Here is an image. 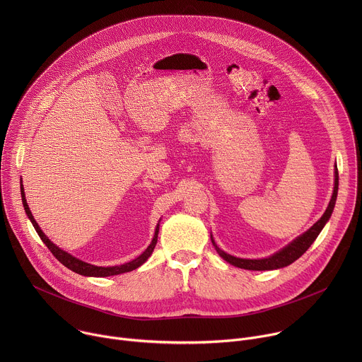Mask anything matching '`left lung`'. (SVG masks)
<instances>
[{
	"label": "left lung",
	"instance_id": "1",
	"mask_svg": "<svg viewBox=\"0 0 362 362\" xmlns=\"http://www.w3.org/2000/svg\"><path fill=\"white\" fill-rule=\"evenodd\" d=\"M337 194H338V169L335 166V182H334V192H332V197L329 200V204L327 211L324 212V215L321 216V219L314 223L313 228H309L305 233H302L300 236H298L295 240H292L288 246H285L284 249H281L279 252L274 253L272 256L264 257V259H242V257H236L232 256L226 252H223L214 240L212 235V243L216 249V252L223 257L226 262H229L233 267H238L240 269H249V271H272V269H279L284 267L291 265L292 262H295L298 257H300L308 247L314 243V240L318 238V235L321 233L322 228L325 226V223L329 221L332 211H334V206L337 202Z\"/></svg>",
	"mask_w": 362,
	"mask_h": 362
}]
</instances>
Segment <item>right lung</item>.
Returning <instances> with one entry per match:
<instances>
[{
  "label": "right lung",
  "mask_w": 362,
  "mask_h": 362,
  "mask_svg": "<svg viewBox=\"0 0 362 362\" xmlns=\"http://www.w3.org/2000/svg\"><path fill=\"white\" fill-rule=\"evenodd\" d=\"M21 197H23V204H24L25 214H27L28 219L31 221V223H33L34 229L37 230L38 236L41 238V240L45 243V246L51 250V253H53V255L57 257V259H59V261H60L66 268L71 269L73 272H76V274H78V275L105 278V276H113V275H120V274H124V272H130V271H133V269H136V268L141 267V265L147 261V257L151 255V252H153L154 246H156V243H158L159 225L156 226V230H154L153 240H151V243L147 246V249H146L140 256H137L136 259H133V261H130V262H127V264H124V265H119V267H107V268H105V267H95V265H91V264L83 262V261L77 259L76 256H73V255L67 253L66 250L60 249L59 246H56L53 242H51V240L44 235V232L40 229L38 223L35 222V219H34V216H33V214H31V211H30V208H28L27 200H25V194H24L23 183H21Z\"/></svg>",
  "instance_id": "1"
}]
</instances>
